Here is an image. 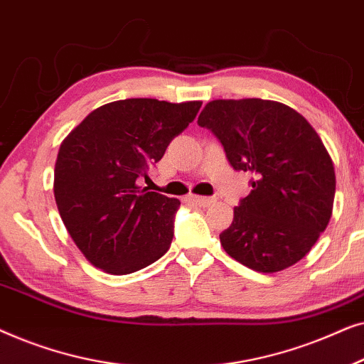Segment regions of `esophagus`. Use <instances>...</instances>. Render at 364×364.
I'll use <instances>...</instances> for the list:
<instances>
[{
	"label": "esophagus",
	"mask_w": 364,
	"mask_h": 364,
	"mask_svg": "<svg viewBox=\"0 0 364 364\" xmlns=\"http://www.w3.org/2000/svg\"><path fill=\"white\" fill-rule=\"evenodd\" d=\"M188 202L196 203L198 207H208L215 202V198L212 197H198V196H188Z\"/></svg>",
	"instance_id": "obj_1"
}]
</instances>
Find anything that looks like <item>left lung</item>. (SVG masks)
Instances as JSON below:
<instances>
[{
    "mask_svg": "<svg viewBox=\"0 0 364 364\" xmlns=\"http://www.w3.org/2000/svg\"><path fill=\"white\" fill-rule=\"evenodd\" d=\"M197 124L222 144L230 166L252 176L220 233L228 255L273 273L300 262L330 222L335 168L320 136L285 104L263 99L208 102Z\"/></svg>",
    "mask_w": 364,
    "mask_h": 364,
    "instance_id": "left-lung-1",
    "label": "left lung"
}]
</instances>
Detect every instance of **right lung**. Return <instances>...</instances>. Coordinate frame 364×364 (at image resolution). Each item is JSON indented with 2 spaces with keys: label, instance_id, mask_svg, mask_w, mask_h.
<instances>
[{
  "label": "right lung",
  "instance_id": "1",
  "mask_svg": "<svg viewBox=\"0 0 364 364\" xmlns=\"http://www.w3.org/2000/svg\"><path fill=\"white\" fill-rule=\"evenodd\" d=\"M202 102L124 99L96 109L64 139L54 167V198L84 257L112 275L159 260L171 247L177 198L136 181L186 131Z\"/></svg>",
  "mask_w": 364,
  "mask_h": 364
}]
</instances>
